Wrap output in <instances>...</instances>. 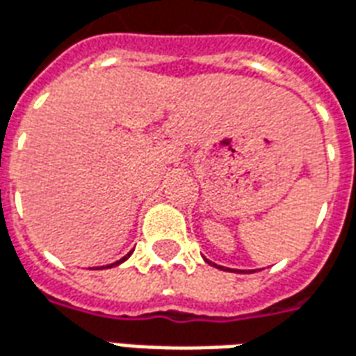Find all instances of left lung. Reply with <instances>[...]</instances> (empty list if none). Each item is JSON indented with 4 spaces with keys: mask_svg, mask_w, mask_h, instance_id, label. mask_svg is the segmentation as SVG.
<instances>
[{
    "mask_svg": "<svg viewBox=\"0 0 356 356\" xmlns=\"http://www.w3.org/2000/svg\"><path fill=\"white\" fill-rule=\"evenodd\" d=\"M205 262H209V260H205ZM209 264H211V262H209ZM215 266V268H220V266H217V264H213ZM226 272H232V270H228V268H226Z\"/></svg>",
    "mask_w": 356,
    "mask_h": 356,
    "instance_id": "left-lung-1",
    "label": "left lung"
}]
</instances>
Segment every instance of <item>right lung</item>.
I'll return each instance as SVG.
<instances>
[{
    "mask_svg": "<svg viewBox=\"0 0 356 356\" xmlns=\"http://www.w3.org/2000/svg\"><path fill=\"white\" fill-rule=\"evenodd\" d=\"M130 254H131V252H128V254H126V257H122V259H120V260H117V262H113V264H109V266H107V268H113V266H118V264H122V262H124V260L128 259V257H130Z\"/></svg>",
    "mask_w": 356,
    "mask_h": 356,
    "instance_id": "obj_1",
    "label": "right lung"
}]
</instances>
